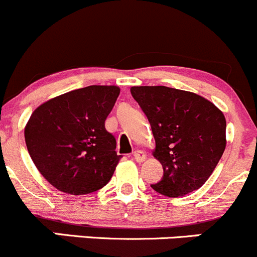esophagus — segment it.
Segmentation results:
<instances>
[{
    "label": "esophagus",
    "mask_w": 257,
    "mask_h": 257,
    "mask_svg": "<svg viewBox=\"0 0 257 257\" xmlns=\"http://www.w3.org/2000/svg\"><path fill=\"white\" fill-rule=\"evenodd\" d=\"M133 158L136 159V162L141 163V162H144L145 159H147V155H145V153L143 150H136L133 154Z\"/></svg>",
    "instance_id": "1"
}]
</instances>
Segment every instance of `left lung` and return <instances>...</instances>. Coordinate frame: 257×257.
Here are the masks:
<instances>
[{"instance_id": "obj_1", "label": "left lung", "mask_w": 257, "mask_h": 257, "mask_svg": "<svg viewBox=\"0 0 257 257\" xmlns=\"http://www.w3.org/2000/svg\"><path fill=\"white\" fill-rule=\"evenodd\" d=\"M131 93L149 120L153 155L164 170L152 188L172 198L201 188L226 147L221 110L201 95L164 85L132 87Z\"/></svg>"}]
</instances>
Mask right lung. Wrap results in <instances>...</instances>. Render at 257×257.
I'll return each mask as SVG.
<instances>
[{
  "label": "right lung",
  "mask_w": 257,
  "mask_h": 257,
  "mask_svg": "<svg viewBox=\"0 0 257 257\" xmlns=\"http://www.w3.org/2000/svg\"><path fill=\"white\" fill-rule=\"evenodd\" d=\"M120 89L89 85L41 104L25 128L33 163L49 184L63 193H93L113 177L121 155L105 129Z\"/></svg>",
  "instance_id": "right-lung-1"
}]
</instances>
